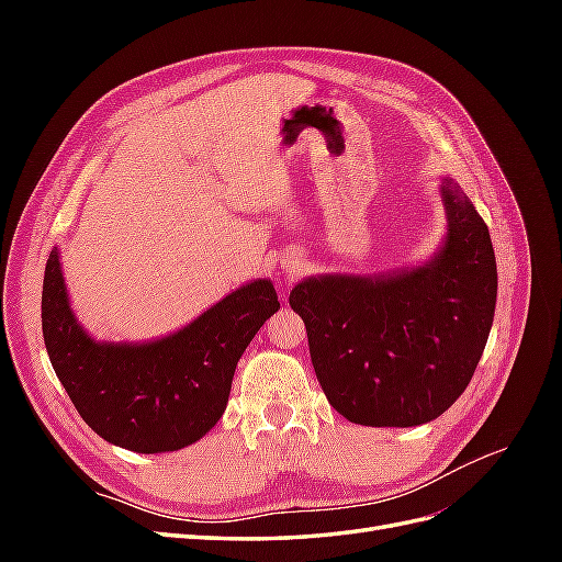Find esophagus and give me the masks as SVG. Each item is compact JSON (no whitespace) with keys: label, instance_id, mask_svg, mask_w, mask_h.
<instances>
[{"label":"esophagus","instance_id":"obj_1","mask_svg":"<svg viewBox=\"0 0 562 562\" xmlns=\"http://www.w3.org/2000/svg\"><path fill=\"white\" fill-rule=\"evenodd\" d=\"M293 274H295V269H293Z\"/></svg>","mask_w":562,"mask_h":562}]
</instances>
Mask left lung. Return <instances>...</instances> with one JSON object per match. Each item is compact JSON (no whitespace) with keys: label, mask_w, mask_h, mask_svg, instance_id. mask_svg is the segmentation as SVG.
I'll return each mask as SVG.
<instances>
[{"label":"left lung","mask_w":562,"mask_h":562,"mask_svg":"<svg viewBox=\"0 0 562 562\" xmlns=\"http://www.w3.org/2000/svg\"><path fill=\"white\" fill-rule=\"evenodd\" d=\"M448 236L436 258L389 277H318L293 288L323 394L349 422L417 427L462 396L495 318L497 262L467 194L440 184Z\"/></svg>","instance_id":"left-lung-1"}]
</instances>
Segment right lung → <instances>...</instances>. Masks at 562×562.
<instances>
[{
    "instance_id": "obj_1",
    "label": "right lung",
    "mask_w": 562,
    "mask_h": 562,
    "mask_svg": "<svg viewBox=\"0 0 562 562\" xmlns=\"http://www.w3.org/2000/svg\"><path fill=\"white\" fill-rule=\"evenodd\" d=\"M279 307L274 285L260 279L157 342H95L70 310L58 250H50L42 330L50 366L81 419L108 443L155 454L192 446L215 427L236 363Z\"/></svg>"
}]
</instances>
